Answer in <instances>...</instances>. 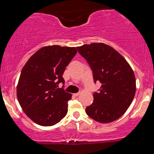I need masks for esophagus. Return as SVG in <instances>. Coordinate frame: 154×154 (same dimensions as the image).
Returning <instances> with one entry per match:
<instances>
[{
  "label": "esophagus",
  "mask_w": 154,
  "mask_h": 154,
  "mask_svg": "<svg viewBox=\"0 0 154 154\" xmlns=\"http://www.w3.org/2000/svg\"><path fill=\"white\" fill-rule=\"evenodd\" d=\"M79 94H80V93H75V94H73V95H74V96H75V97H77V96H79Z\"/></svg>",
  "instance_id": "1"
}]
</instances>
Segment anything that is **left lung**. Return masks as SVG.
Instances as JSON below:
<instances>
[{
    "label": "left lung",
    "mask_w": 154,
    "mask_h": 154,
    "mask_svg": "<svg viewBox=\"0 0 154 154\" xmlns=\"http://www.w3.org/2000/svg\"><path fill=\"white\" fill-rule=\"evenodd\" d=\"M77 48L89 63L95 83H101L99 93L93 94L94 100L86 108V114L100 123L115 121L126 112L135 96L133 70L119 52L106 44L94 43Z\"/></svg>",
    "instance_id": "8db88e82"
}]
</instances>
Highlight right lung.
Segmentation results:
<instances>
[{
	"label": "right lung",
	"mask_w": 154,
	"mask_h": 154,
	"mask_svg": "<svg viewBox=\"0 0 154 154\" xmlns=\"http://www.w3.org/2000/svg\"><path fill=\"white\" fill-rule=\"evenodd\" d=\"M75 47L49 45L29 58L17 85L19 103L26 115L41 126H52L66 115L72 94L59 88L62 75L77 54Z\"/></svg>",
	"instance_id": "obj_1"
}]
</instances>
